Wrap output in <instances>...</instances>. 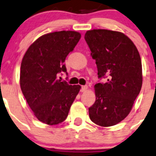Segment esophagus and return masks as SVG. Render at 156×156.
I'll return each instance as SVG.
<instances>
[{"label":"esophagus","instance_id":"1","mask_svg":"<svg viewBox=\"0 0 156 156\" xmlns=\"http://www.w3.org/2000/svg\"><path fill=\"white\" fill-rule=\"evenodd\" d=\"M88 89V87L87 85H84V86H82L81 87V92H85L86 90Z\"/></svg>","mask_w":156,"mask_h":156}]
</instances>
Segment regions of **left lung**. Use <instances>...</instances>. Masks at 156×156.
Returning <instances> with one entry per match:
<instances>
[{"label": "left lung", "instance_id": "8db88e82", "mask_svg": "<svg viewBox=\"0 0 156 156\" xmlns=\"http://www.w3.org/2000/svg\"><path fill=\"white\" fill-rule=\"evenodd\" d=\"M84 39L96 60L98 78H107L94 86L96 101L89 108L90 119L100 126H113L128 115L140 94V56L133 41L119 31L90 30Z\"/></svg>", "mask_w": 156, "mask_h": 156}]
</instances>
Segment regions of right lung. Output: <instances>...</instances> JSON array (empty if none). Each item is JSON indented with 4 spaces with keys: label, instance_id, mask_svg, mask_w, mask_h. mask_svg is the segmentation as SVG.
I'll use <instances>...</instances> for the list:
<instances>
[{
    "label": "right lung",
    "instance_id": "1",
    "mask_svg": "<svg viewBox=\"0 0 156 156\" xmlns=\"http://www.w3.org/2000/svg\"><path fill=\"white\" fill-rule=\"evenodd\" d=\"M81 38L74 31H61L44 34L30 45L20 69L22 92L40 122L49 125L66 120L69 109L81 89L57 79L66 72V58Z\"/></svg>",
    "mask_w": 156,
    "mask_h": 156
}]
</instances>
